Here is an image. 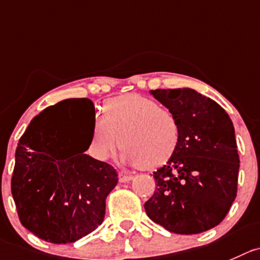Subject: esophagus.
Returning a JSON list of instances; mask_svg holds the SVG:
<instances>
[{"mask_svg":"<svg viewBox=\"0 0 260 260\" xmlns=\"http://www.w3.org/2000/svg\"><path fill=\"white\" fill-rule=\"evenodd\" d=\"M118 179H120L121 182H128V181H132L133 176H132V175H127V174H123V172H120V175H118Z\"/></svg>","mask_w":260,"mask_h":260,"instance_id":"34e87169","label":"esophagus"}]
</instances>
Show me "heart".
Returning a JSON list of instances; mask_svg holds the SVG:
<instances>
[{"instance_id":"b5f03b06","label":"heart","mask_w":260,"mask_h":260,"mask_svg":"<svg viewBox=\"0 0 260 260\" xmlns=\"http://www.w3.org/2000/svg\"><path fill=\"white\" fill-rule=\"evenodd\" d=\"M120 137L122 158L144 169H157L169 162L180 140V125L167 107L139 94L108 100L102 116L93 125L89 153L107 160L115 153Z\"/></svg>"}]
</instances>
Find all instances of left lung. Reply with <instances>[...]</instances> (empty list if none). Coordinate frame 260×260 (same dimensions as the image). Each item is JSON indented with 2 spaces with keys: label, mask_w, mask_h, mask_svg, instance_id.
Returning <instances> with one entry per match:
<instances>
[{
  "label": "left lung",
  "mask_w": 260,
  "mask_h": 260,
  "mask_svg": "<svg viewBox=\"0 0 260 260\" xmlns=\"http://www.w3.org/2000/svg\"><path fill=\"white\" fill-rule=\"evenodd\" d=\"M153 97L180 125L176 152L153 172L154 194L144 208L170 232L200 234L221 223L237 192L240 159L226 111L194 89H155Z\"/></svg>",
  "instance_id": "8db88e82"
}]
</instances>
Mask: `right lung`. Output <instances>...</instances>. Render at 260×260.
Returning <instances> with one entry per match:
<instances>
[{"label":"right lung","instance_id":"add662e5","mask_svg":"<svg viewBox=\"0 0 260 260\" xmlns=\"http://www.w3.org/2000/svg\"><path fill=\"white\" fill-rule=\"evenodd\" d=\"M79 111L95 115L88 98L47 107L30 121L15 153L11 192L17 216L47 243H74L94 231L118 181L112 166L84 153L91 134L78 132Z\"/></svg>","mask_w":260,"mask_h":260}]
</instances>
